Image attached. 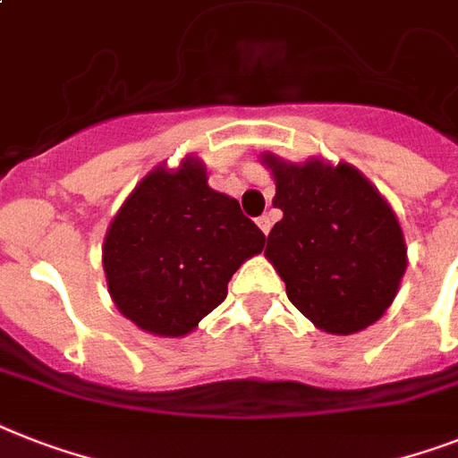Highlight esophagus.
<instances>
[{
  "label": "esophagus",
  "instance_id": "esophagus-1",
  "mask_svg": "<svg viewBox=\"0 0 458 458\" xmlns=\"http://www.w3.org/2000/svg\"><path fill=\"white\" fill-rule=\"evenodd\" d=\"M256 223H259V228H261L266 235L270 233V228H273V221H270V216H261Z\"/></svg>",
  "mask_w": 458,
  "mask_h": 458
}]
</instances>
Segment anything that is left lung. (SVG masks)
<instances>
[{"mask_svg": "<svg viewBox=\"0 0 458 458\" xmlns=\"http://www.w3.org/2000/svg\"><path fill=\"white\" fill-rule=\"evenodd\" d=\"M282 221L266 259L301 313L327 334L362 332L386 313L407 270L395 211L348 162H287L263 152Z\"/></svg>", "mask_w": 458, "mask_h": 458, "instance_id": "1", "label": "left lung"}]
</instances>
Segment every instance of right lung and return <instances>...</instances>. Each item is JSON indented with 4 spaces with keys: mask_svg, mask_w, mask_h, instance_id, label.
<instances>
[{
    "mask_svg": "<svg viewBox=\"0 0 458 458\" xmlns=\"http://www.w3.org/2000/svg\"><path fill=\"white\" fill-rule=\"evenodd\" d=\"M263 244L240 202L209 188L207 166L191 155L176 169L148 171L110 221L107 292L143 332L185 336L221 306L230 277Z\"/></svg>",
    "mask_w": 458,
    "mask_h": 458,
    "instance_id": "right-lung-1",
    "label": "right lung"
}]
</instances>
